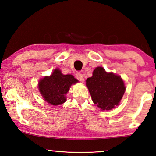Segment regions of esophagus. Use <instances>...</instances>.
Listing matches in <instances>:
<instances>
[{
  "label": "esophagus",
  "mask_w": 156,
  "mask_h": 156,
  "mask_svg": "<svg viewBox=\"0 0 156 156\" xmlns=\"http://www.w3.org/2000/svg\"><path fill=\"white\" fill-rule=\"evenodd\" d=\"M75 76L79 81H81V82H83V81H84V79L83 77V75L81 73H80V72H79V73H76Z\"/></svg>",
  "instance_id": "1"
}]
</instances>
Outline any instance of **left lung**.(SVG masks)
Here are the masks:
<instances>
[{
	"label": "left lung",
	"instance_id": "8db88e82",
	"mask_svg": "<svg viewBox=\"0 0 156 156\" xmlns=\"http://www.w3.org/2000/svg\"><path fill=\"white\" fill-rule=\"evenodd\" d=\"M86 86L93 102L102 110H110L117 106L126 90L121 76L107 73L101 67L95 68L91 77L86 80Z\"/></svg>",
	"mask_w": 156,
	"mask_h": 156
}]
</instances>
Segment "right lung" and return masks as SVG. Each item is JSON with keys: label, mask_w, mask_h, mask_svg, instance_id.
<instances>
[{"label": "right lung", "mask_w": 156, "mask_h": 156, "mask_svg": "<svg viewBox=\"0 0 156 156\" xmlns=\"http://www.w3.org/2000/svg\"><path fill=\"white\" fill-rule=\"evenodd\" d=\"M78 81L71 75H63L56 69L49 76H45L39 82V90L42 97L52 105L63 104L66 102V94L70 86Z\"/></svg>", "instance_id": "right-lung-1"}]
</instances>
